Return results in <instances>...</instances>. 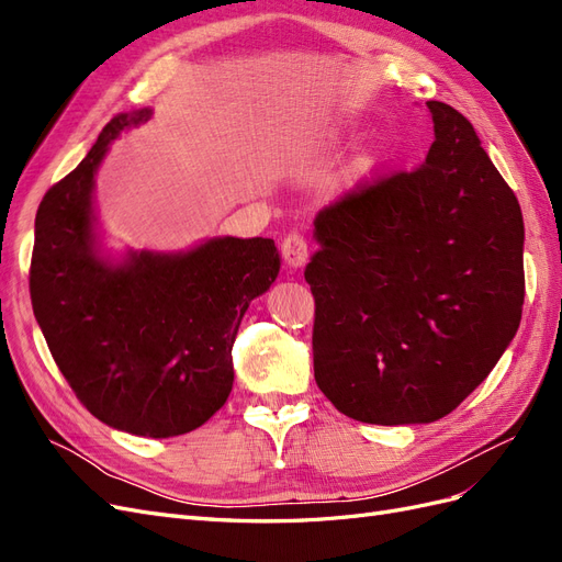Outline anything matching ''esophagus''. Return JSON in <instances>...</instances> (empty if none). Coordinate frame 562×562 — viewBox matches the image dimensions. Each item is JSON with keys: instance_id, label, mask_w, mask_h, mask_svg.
I'll return each instance as SVG.
<instances>
[{"instance_id": "esophagus-1", "label": "esophagus", "mask_w": 562, "mask_h": 562, "mask_svg": "<svg viewBox=\"0 0 562 562\" xmlns=\"http://www.w3.org/2000/svg\"><path fill=\"white\" fill-rule=\"evenodd\" d=\"M283 260L291 269H302L310 260V246L300 232H291L281 244Z\"/></svg>"}]
</instances>
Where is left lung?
I'll return each mask as SVG.
<instances>
[{"label": "left lung", "instance_id": "obj_1", "mask_svg": "<svg viewBox=\"0 0 562 562\" xmlns=\"http://www.w3.org/2000/svg\"><path fill=\"white\" fill-rule=\"evenodd\" d=\"M427 108L424 164L323 209L304 269L316 384L382 427L452 413L512 345L525 297L516 194L464 114Z\"/></svg>", "mask_w": 562, "mask_h": 562}]
</instances>
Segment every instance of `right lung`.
Listing matches in <instances>:
<instances>
[{
  "label": "right lung",
  "instance_id": "add662e5",
  "mask_svg": "<svg viewBox=\"0 0 562 562\" xmlns=\"http://www.w3.org/2000/svg\"><path fill=\"white\" fill-rule=\"evenodd\" d=\"M151 110L116 114L35 220L30 295L56 366L103 424L147 438L180 436L225 405L232 347L248 304L281 269L271 239L213 236L178 250L103 248L95 173L124 131Z\"/></svg>",
  "mask_w": 562,
  "mask_h": 562
}]
</instances>
